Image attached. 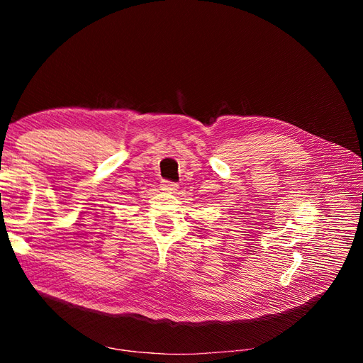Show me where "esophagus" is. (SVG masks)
<instances>
[{"label": "esophagus", "mask_w": 363, "mask_h": 363, "mask_svg": "<svg viewBox=\"0 0 363 363\" xmlns=\"http://www.w3.org/2000/svg\"><path fill=\"white\" fill-rule=\"evenodd\" d=\"M160 188H162V191H164V192H175L179 189V184L177 183H174V182H168V180H162V183H160Z\"/></svg>", "instance_id": "34e87169"}]
</instances>
